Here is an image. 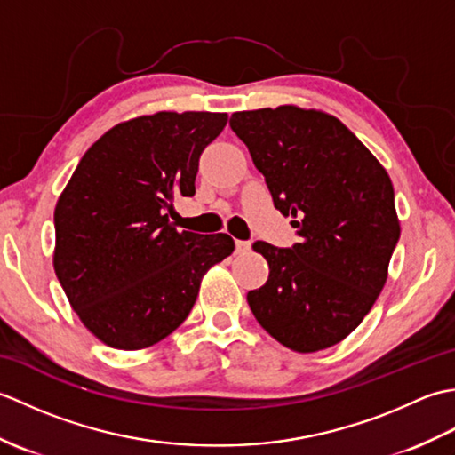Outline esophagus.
Instances as JSON below:
<instances>
[{
  "mask_svg": "<svg viewBox=\"0 0 455 455\" xmlns=\"http://www.w3.org/2000/svg\"><path fill=\"white\" fill-rule=\"evenodd\" d=\"M250 248H252V244L246 243V240H236V254H246L250 252Z\"/></svg>",
  "mask_w": 455,
  "mask_h": 455,
  "instance_id": "obj_1",
  "label": "esophagus"
}]
</instances>
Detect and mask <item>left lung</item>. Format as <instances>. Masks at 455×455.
<instances>
[{
  "instance_id": "left-lung-1",
  "label": "left lung",
  "mask_w": 455,
  "mask_h": 455,
  "mask_svg": "<svg viewBox=\"0 0 455 455\" xmlns=\"http://www.w3.org/2000/svg\"><path fill=\"white\" fill-rule=\"evenodd\" d=\"M230 127L264 173L274 205L301 240L256 243L266 285L246 295L256 321L299 354L326 350L355 331L387 282L401 235L387 170L321 109L279 105L236 111Z\"/></svg>"
}]
</instances>
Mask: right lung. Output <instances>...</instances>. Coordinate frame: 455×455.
I'll return each instance as SVG.
<instances>
[{
	"instance_id": "add662e5",
	"label": "right lung",
	"mask_w": 455,
	"mask_h": 455,
	"mask_svg": "<svg viewBox=\"0 0 455 455\" xmlns=\"http://www.w3.org/2000/svg\"><path fill=\"white\" fill-rule=\"evenodd\" d=\"M227 113L158 111L115 124L84 154L54 209L52 266L76 315L117 350L170 336L201 279L233 254L225 233L180 230L176 197L196 193L199 156Z\"/></svg>"
}]
</instances>
